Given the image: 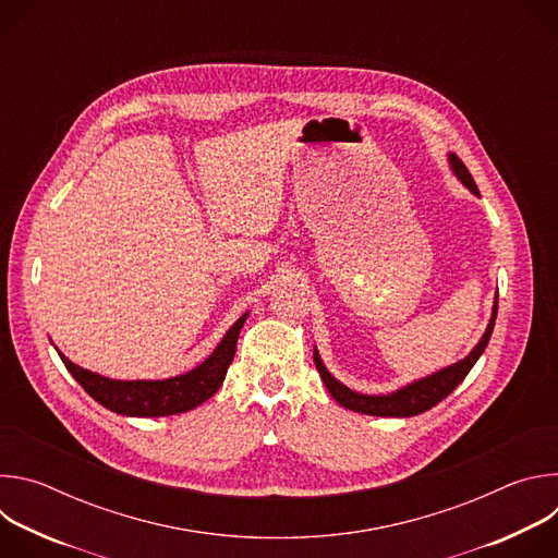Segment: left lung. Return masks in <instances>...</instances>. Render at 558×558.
<instances>
[{
  "instance_id": "1",
  "label": "left lung",
  "mask_w": 558,
  "mask_h": 558,
  "mask_svg": "<svg viewBox=\"0 0 558 558\" xmlns=\"http://www.w3.org/2000/svg\"><path fill=\"white\" fill-rule=\"evenodd\" d=\"M450 168L454 170V174L459 177V181L472 192L480 196V190H476L474 185V179L470 177L468 168L463 166L461 158L457 154H450ZM497 300H495V306H493V317H490V325L484 333V338L480 340V344H476L472 349V353L468 357H463L461 362L448 366V368H441L439 373L430 375V377H424L420 381H413L400 390H395L390 395H360L351 388H347L344 384H340L329 371L327 366L323 364L320 355H317V351L313 353V360H315V368L320 371V377L325 381V386L329 388V392L333 395V400L338 404H342L344 409L349 411H355V413H364V415H377V417H413V415H420L428 409H433L435 404H439L444 397H448L461 381L463 377L470 373V368L474 366V362L480 360V355L486 351L488 347V340L493 336V329H495V320H497Z\"/></svg>"
}]
</instances>
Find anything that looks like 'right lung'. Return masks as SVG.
<instances>
[{
	"label": "right lung",
	"mask_w": 558,
	"mask_h": 558,
	"mask_svg": "<svg viewBox=\"0 0 558 558\" xmlns=\"http://www.w3.org/2000/svg\"><path fill=\"white\" fill-rule=\"evenodd\" d=\"M245 320H247V313L243 317H238V323L227 331V336L220 340L216 351L201 366H196L185 375L161 379V381H145V379L121 381V379L101 377L97 373H90L82 366L72 364L59 351L57 353L65 364V368L70 371V375L82 384V388L101 407L130 417H166V415L187 413L201 407L220 388L235 353L238 333H241Z\"/></svg>",
	"instance_id": "obj_1"
}]
</instances>
